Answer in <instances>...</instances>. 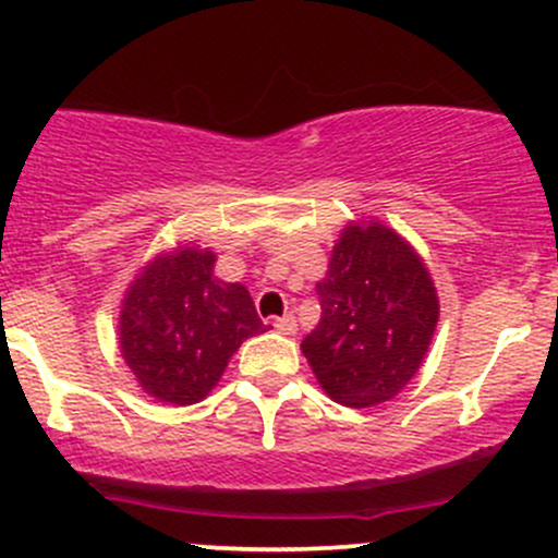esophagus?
Returning <instances> with one entry per match:
<instances>
[{
	"instance_id": "obj_1",
	"label": "esophagus",
	"mask_w": 558,
	"mask_h": 558,
	"mask_svg": "<svg viewBox=\"0 0 558 558\" xmlns=\"http://www.w3.org/2000/svg\"><path fill=\"white\" fill-rule=\"evenodd\" d=\"M274 327H277L281 335H295V332H298L295 316H292V314H284V316H279V319L274 322Z\"/></svg>"
}]
</instances>
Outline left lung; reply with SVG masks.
Listing matches in <instances>:
<instances>
[{
	"label": "left lung",
	"instance_id": "left-lung-1",
	"mask_svg": "<svg viewBox=\"0 0 558 558\" xmlns=\"http://www.w3.org/2000/svg\"><path fill=\"white\" fill-rule=\"evenodd\" d=\"M316 292L322 319L301 351L327 397L353 410L397 397L439 322V295L417 250L380 220H351Z\"/></svg>",
	"mask_w": 558,
	"mask_h": 558
}]
</instances>
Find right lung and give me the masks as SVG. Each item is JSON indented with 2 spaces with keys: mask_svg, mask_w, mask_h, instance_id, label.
<instances>
[{
  "mask_svg": "<svg viewBox=\"0 0 558 558\" xmlns=\"http://www.w3.org/2000/svg\"><path fill=\"white\" fill-rule=\"evenodd\" d=\"M218 255L178 244L146 263L124 292L119 351L148 397L196 404L220 383L239 345L266 332L244 284L215 277Z\"/></svg>",
  "mask_w": 558,
  "mask_h": 558,
  "instance_id": "1",
  "label": "right lung"
}]
</instances>
